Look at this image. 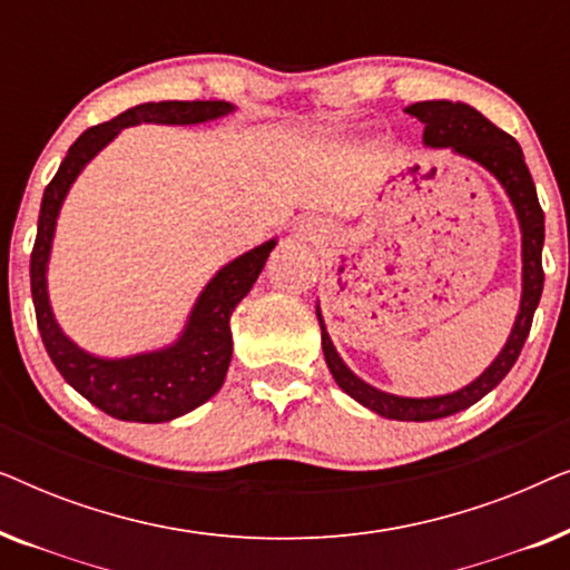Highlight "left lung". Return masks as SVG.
<instances>
[{
  "instance_id": "1",
  "label": "left lung",
  "mask_w": 570,
  "mask_h": 570,
  "mask_svg": "<svg viewBox=\"0 0 570 570\" xmlns=\"http://www.w3.org/2000/svg\"><path fill=\"white\" fill-rule=\"evenodd\" d=\"M410 116H415L417 121L425 124V145L431 147H449L459 155L478 160L480 166H485L498 181L503 184V189L509 191V197L517 207L519 223H521V259H524V291H521V308L513 324L511 337L501 350V355L495 357L493 365L482 373L478 381H472L470 386L459 389L454 394L446 396H428V400H407V396H394L384 394L379 389H373L355 376L353 371L342 363V357L334 350L326 326L318 314V326H322V347L326 365H330L334 381L342 392H347L353 400H357L365 407L379 412V415L392 417V420H439L454 412H462L472 407L474 402H480L482 396L501 384L505 373L513 368L517 357L524 347L532 330V318L540 303L542 285H544V272H542V244H544V213L537 199V189L529 174L524 153L517 139L505 135L503 129H498L493 121H488L480 111H474L466 104H451V100H423V104H412L404 108Z\"/></svg>"
}]
</instances>
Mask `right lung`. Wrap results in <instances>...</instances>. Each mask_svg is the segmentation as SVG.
I'll list each match as a JSON object with an SVG mask.
<instances>
[{"instance_id": "right-lung-1", "label": "right lung", "mask_w": 570, "mask_h": 570, "mask_svg": "<svg viewBox=\"0 0 570 570\" xmlns=\"http://www.w3.org/2000/svg\"><path fill=\"white\" fill-rule=\"evenodd\" d=\"M233 106L225 100H160L129 108L111 121L82 131L61 160L57 176L46 186L33 254H30V293H33L36 322L51 363L75 386L85 400L104 410L106 415L127 423H168L181 417L209 396L217 394L228 373L233 355L230 314L252 291L264 269V262L275 240L256 246L254 252L225 264L209 285L202 291L189 324L174 347L145 353L121 361H104L65 337L53 322L49 293H46V262H49L53 228L61 202L77 174L85 168L100 147H106L124 127L142 121L155 124H199L230 114Z\"/></svg>"}]
</instances>
